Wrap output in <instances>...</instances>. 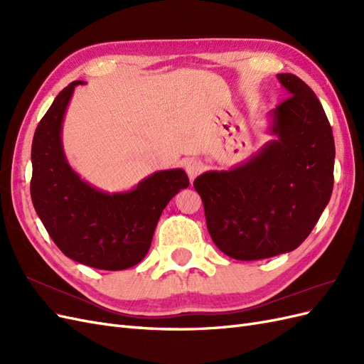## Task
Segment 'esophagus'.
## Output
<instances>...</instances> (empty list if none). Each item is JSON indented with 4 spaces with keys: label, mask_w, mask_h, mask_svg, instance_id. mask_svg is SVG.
<instances>
[{
    "label": "esophagus",
    "mask_w": 364,
    "mask_h": 364,
    "mask_svg": "<svg viewBox=\"0 0 364 364\" xmlns=\"http://www.w3.org/2000/svg\"><path fill=\"white\" fill-rule=\"evenodd\" d=\"M185 171H186V174H188V178H190V181H194L197 176L200 174V171H202V168H203V165H202V162H199L197 159H193V158H190V159H186L185 161Z\"/></svg>",
    "instance_id": "1"
}]
</instances>
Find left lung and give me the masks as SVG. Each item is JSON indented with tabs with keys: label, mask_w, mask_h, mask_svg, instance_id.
I'll list each match as a JSON object with an SVG mask.
<instances>
[{
	"label": "left lung",
	"mask_w": 364,
	"mask_h": 364,
	"mask_svg": "<svg viewBox=\"0 0 364 364\" xmlns=\"http://www.w3.org/2000/svg\"><path fill=\"white\" fill-rule=\"evenodd\" d=\"M289 97L272 111L269 141L246 164L194 181L206 226L228 257L253 261L291 252L310 235L334 185V136L313 90L278 74Z\"/></svg>",
	"instance_id": "8db88e82"
}]
</instances>
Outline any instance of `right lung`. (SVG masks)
<instances>
[{
	"label": "right lung",
	"instance_id": "obj_1",
	"mask_svg": "<svg viewBox=\"0 0 364 364\" xmlns=\"http://www.w3.org/2000/svg\"><path fill=\"white\" fill-rule=\"evenodd\" d=\"M75 80L42 117L31 144L33 206L68 258L100 270L134 267L147 255L164 208L190 185L181 168L153 173L134 190L109 194L80 179L65 158L62 123Z\"/></svg>",
	"mask_w": 364,
	"mask_h": 364
}]
</instances>
